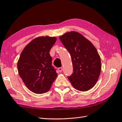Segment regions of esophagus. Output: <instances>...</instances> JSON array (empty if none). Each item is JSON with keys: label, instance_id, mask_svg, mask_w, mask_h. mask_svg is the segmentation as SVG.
<instances>
[{"label": "esophagus", "instance_id": "obj_1", "mask_svg": "<svg viewBox=\"0 0 122 122\" xmlns=\"http://www.w3.org/2000/svg\"><path fill=\"white\" fill-rule=\"evenodd\" d=\"M58 70L59 71H60V72H61L62 71V68L61 67L58 68Z\"/></svg>", "mask_w": 122, "mask_h": 122}]
</instances>
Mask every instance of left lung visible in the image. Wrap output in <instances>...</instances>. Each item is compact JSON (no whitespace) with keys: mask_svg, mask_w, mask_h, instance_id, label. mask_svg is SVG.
I'll return each instance as SVG.
<instances>
[{"mask_svg":"<svg viewBox=\"0 0 122 122\" xmlns=\"http://www.w3.org/2000/svg\"><path fill=\"white\" fill-rule=\"evenodd\" d=\"M71 54L73 73L68 79L73 86L86 92L93 87L100 75V56L89 40L77 31L67 32L60 36Z\"/></svg>","mask_w":122,"mask_h":122,"instance_id":"obj_1","label":"left lung"}]
</instances>
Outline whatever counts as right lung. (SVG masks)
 <instances>
[{
	"label": "right lung",
	"instance_id": "1",
	"mask_svg": "<svg viewBox=\"0 0 122 122\" xmlns=\"http://www.w3.org/2000/svg\"><path fill=\"white\" fill-rule=\"evenodd\" d=\"M56 37L39 36L23 49L17 62L18 73L25 86L36 94L48 92L57 76L49 51Z\"/></svg>",
	"mask_w": 122,
	"mask_h": 122
}]
</instances>
